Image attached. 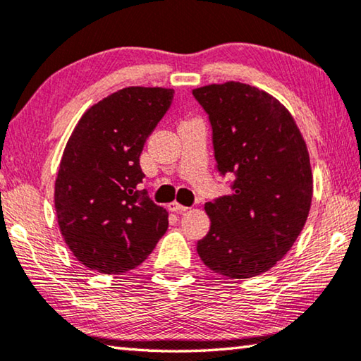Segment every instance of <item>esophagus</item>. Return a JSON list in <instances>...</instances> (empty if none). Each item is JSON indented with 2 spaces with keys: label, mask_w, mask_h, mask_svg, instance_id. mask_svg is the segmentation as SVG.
Wrapping results in <instances>:
<instances>
[{
  "label": "esophagus",
  "mask_w": 361,
  "mask_h": 361,
  "mask_svg": "<svg viewBox=\"0 0 361 361\" xmlns=\"http://www.w3.org/2000/svg\"><path fill=\"white\" fill-rule=\"evenodd\" d=\"M169 210L170 212H186L188 207L186 205H181L180 202H176V200H173V202L169 204Z\"/></svg>",
  "instance_id": "obj_1"
}]
</instances>
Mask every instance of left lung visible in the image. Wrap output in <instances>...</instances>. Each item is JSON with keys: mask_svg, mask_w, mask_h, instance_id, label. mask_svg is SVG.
Here are the masks:
<instances>
[{"mask_svg": "<svg viewBox=\"0 0 361 361\" xmlns=\"http://www.w3.org/2000/svg\"><path fill=\"white\" fill-rule=\"evenodd\" d=\"M192 94L210 116L218 170L235 175L231 194L205 204L210 231L197 253L224 277L261 276L290 252L307 221V145L288 109L255 85L228 81Z\"/></svg>", "mask_w": 361, "mask_h": 361, "instance_id": "8db88e82", "label": "left lung"}]
</instances>
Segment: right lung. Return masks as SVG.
I'll return each mask as SVG.
<instances>
[{
    "label": "right lung",
    "instance_id": "1",
    "mask_svg": "<svg viewBox=\"0 0 361 361\" xmlns=\"http://www.w3.org/2000/svg\"><path fill=\"white\" fill-rule=\"evenodd\" d=\"M173 89L130 85L97 102L66 142L54 191L57 223L82 266L124 274L166 234L169 212L137 191L140 156Z\"/></svg>",
    "mask_w": 361,
    "mask_h": 361
}]
</instances>
